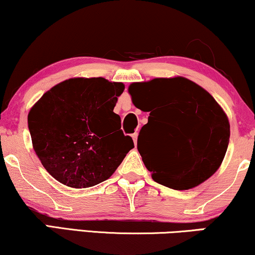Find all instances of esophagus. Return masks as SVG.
Here are the masks:
<instances>
[{
  "label": "esophagus",
  "mask_w": 255,
  "mask_h": 255,
  "mask_svg": "<svg viewBox=\"0 0 255 255\" xmlns=\"http://www.w3.org/2000/svg\"><path fill=\"white\" fill-rule=\"evenodd\" d=\"M131 137H133L135 146H136V143H137V133H136V131H135L134 134H131Z\"/></svg>",
  "instance_id": "obj_1"
}]
</instances>
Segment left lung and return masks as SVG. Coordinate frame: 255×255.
<instances>
[{
  "mask_svg": "<svg viewBox=\"0 0 255 255\" xmlns=\"http://www.w3.org/2000/svg\"><path fill=\"white\" fill-rule=\"evenodd\" d=\"M128 92L135 107L149 112L137 150L154 181L185 191L217 172L230 142V122L207 90L178 76L131 83Z\"/></svg>",
  "mask_w": 255,
  "mask_h": 255,
  "instance_id": "8db88e82",
  "label": "left lung"
}]
</instances>
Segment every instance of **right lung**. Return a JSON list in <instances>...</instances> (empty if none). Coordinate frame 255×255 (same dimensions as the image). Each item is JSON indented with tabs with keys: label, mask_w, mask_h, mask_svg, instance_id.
Here are the masks:
<instances>
[{
	"label": "right lung",
	"mask_w": 255,
	"mask_h": 255,
	"mask_svg": "<svg viewBox=\"0 0 255 255\" xmlns=\"http://www.w3.org/2000/svg\"><path fill=\"white\" fill-rule=\"evenodd\" d=\"M125 85L75 77L44 93L28 114L35 153L63 185L87 188L109 179L134 142L114 107Z\"/></svg>",
	"instance_id": "1"
}]
</instances>
